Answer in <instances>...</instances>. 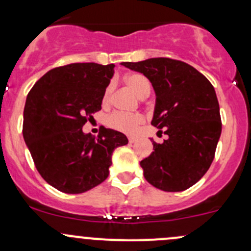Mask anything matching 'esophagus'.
Wrapping results in <instances>:
<instances>
[{
  "label": "esophagus",
  "instance_id": "obj_1",
  "mask_svg": "<svg viewBox=\"0 0 251 251\" xmlns=\"http://www.w3.org/2000/svg\"><path fill=\"white\" fill-rule=\"evenodd\" d=\"M136 141H137V138L136 137H128V142H130V143H135Z\"/></svg>",
  "mask_w": 251,
  "mask_h": 251
}]
</instances>
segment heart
Wrapping results in <instances>:
<instances>
[{
    "label": "heart",
    "instance_id": "heart-1",
    "mask_svg": "<svg viewBox=\"0 0 251 251\" xmlns=\"http://www.w3.org/2000/svg\"><path fill=\"white\" fill-rule=\"evenodd\" d=\"M125 82L138 97L146 98L151 93V82L144 75L140 73H132L125 76ZM114 91V82H110L105 87L103 93V104L107 105L110 102L111 95ZM144 121L141 114H126V113H114L107 119V125L113 130L124 133H133Z\"/></svg>",
    "mask_w": 251,
    "mask_h": 251
}]
</instances>
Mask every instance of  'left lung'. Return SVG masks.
<instances>
[{
  "label": "left lung",
  "instance_id": "1",
  "mask_svg": "<svg viewBox=\"0 0 251 251\" xmlns=\"http://www.w3.org/2000/svg\"><path fill=\"white\" fill-rule=\"evenodd\" d=\"M141 73L155 92L151 125L164 130L163 143L141 161L144 178L165 192H181L209 170L222 130L214 86L192 65L170 58L124 62Z\"/></svg>",
  "mask_w": 251,
  "mask_h": 251
}]
</instances>
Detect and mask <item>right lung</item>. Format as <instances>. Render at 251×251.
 I'll list each match as a JSON object with an SVG mask.
<instances>
[{
	"instance_id": "1",
	"label": "right lung",
	"mask_w": 251,
	"mask_h": 251,
	"mask_svg": "<svg viewBox=\"0 0 251 251\" xmlns=\"http://www.w3.org/2000/svg\"><path fill=\"white\" fill-rule=\"evenodd\" d=\"M114 64L73 63L46 73L30 90L24 108L23 136L37 171L58 191L83 193L109 175L114 149L128 143L111 128L97 137L82 126L102 109L103 93Z\"/></svg>"
}]
</instances>
